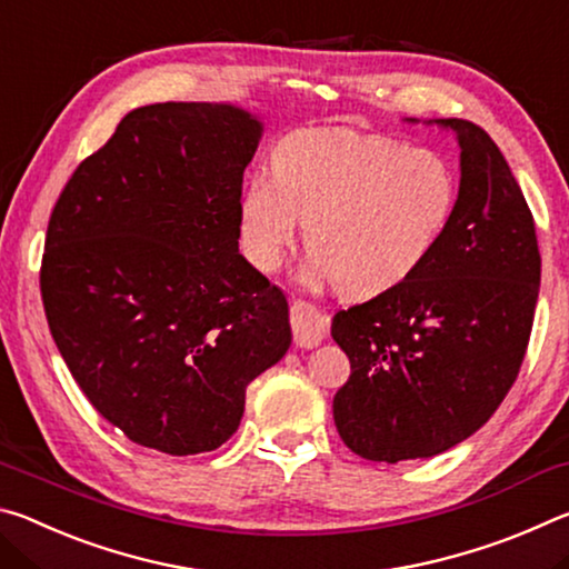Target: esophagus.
Returning <instances> with one entry per match:
<instances>
[{
	"label": "esophagus",
	"mask_w": 569,
	"mask_h": 569,
	"mask_svg": "<svg viewBox=\"0 0 569 569\" xmlns=\"http://www.w3.org/2000/svg\"><path fill=\"white\" fill-rule=\"evenodd\" d=\"M291 329L296 346H301V349H313V346H319L323 341L326 329H329V319L308 301L291 298Z\"/></svg>",
	"instance_id": "obj_1"
}]
</instances>
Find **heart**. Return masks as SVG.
<instances>
[{
	"label": "heart",
	"instance_id": "b5f03b06",
	"mask_svg": "<svg viewBox=\"0 0 569 569\" xmlns=\"http://www.w3.org/2000/svg\"><path fill=\"white\" fill-rule=\"evenodd\" d=\"M455 208L457 176L437 150L298 130L276 146L271 178H253L240 196V248L256 268L276 271L301 217L311 273L349 293H377L427 261Z\"/></svg>",
	"mask_w": 569,
	"mask_h": 569
}]
</instances>
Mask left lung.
I'll list each match as a JSON object with an SVG mask.
<instances>
[{"label":"left lung","instance_id":"left-lung-1","mask_svg":"<svg viewBox=\"0 0 569 569\" xmlns=\"http://www.w3.org/2000/svg\"><path fill=\"white\" fill-rule=\"evenodd\" d=\"M457 132L461 182L445 236L417 271L333 316L351 361L333 421L369 461L427 459L485 427L522 369L539 293L535 218L495 140Z\"/></svg>","mask_w":569,"mask_h":569}]
</instances>
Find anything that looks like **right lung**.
<instances>
[{
    "label": "right lung",
    "mask_w": 569,
    "mask_h": 569,
    "mask_svg": "<svg viewBox=\"0 0 569 569\" xmlns=\"http://www.w3.org/2000/svg\"><path fill=\"white\" fill-rule=\"evenodd\" d=\"M261 122L230 104L124 114L67 180L40 291L84 397L140 447L186 457L233 437L246 387L291 346L278 286L238 253Z\"/></svg>",
    "instance_id": "right-lung-1"
}]
</instances>
